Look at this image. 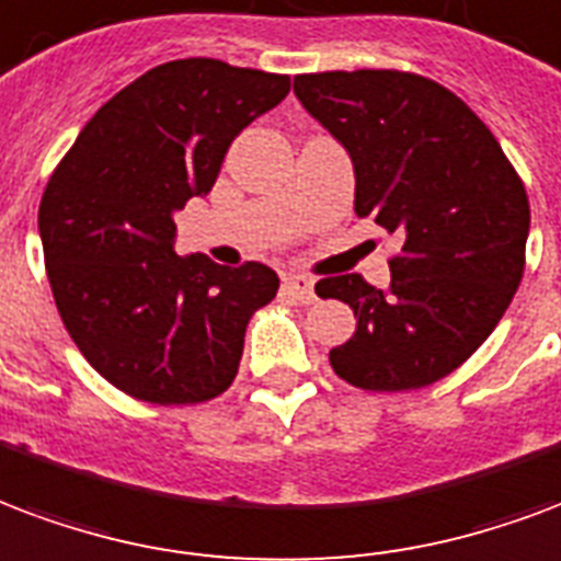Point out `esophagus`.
I'll return each mask as SVG.
<instances>
[{
  "label": "esophagus",
  "mask_w": 561,
  "mask_h": 561,
  "mask_svg": "<svg viewBox=\"0 0 561 561\" xmlns=\"http://www.w3.org/2000/svg\"><path fill=\"white\" fill-rule=\"evenodd\" d=\"M285 291L297 297L300 302H312L314 300V279L312 276H302V273H288L285 276Z\"/></svg>",
  "instance_id": "esophagus-1"
}]
</instances>
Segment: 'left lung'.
<instances>
[{
  "label": "left lung",
  "instance_id": "8db88e82",
  "mask_svg": "<svg viewBox=\"0 0 561 561\" xmlns=\"http://www.w3.org/2000/svg\"><path fill=\"white\" fill-rule=\"evenodd\" d=\"M294 94L351 153L356 217L404 240L383 291L359 273L314 285L356 318L330 365L368 392L437 383L479 351L524 279V181L488 124L428 77L300 73Z\"/></svg>",
  "mask_w": 561,
  "mask_h": 561
}]
</instances>
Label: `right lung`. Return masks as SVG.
Here are the masks:
<instances>
[{"mask_svg":"<svg viewBox=\"0 0 561 561\" xmlns=\"http://www.w3.org/2000/svg\"><path fill=\"white\" fill-rule=\"evenodd\" d=\"M291 77L219 59L157 65L94 112L49 178L37 231L56 309L91 368L148 404H202L238 375L247 323L279 291L259 261L178 255L175 214Z\"/></svg>","mask_w":561,"mask_h":561,"instance_id":"1","label":"right lung"}]
</instances>
